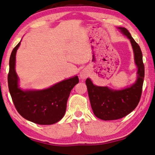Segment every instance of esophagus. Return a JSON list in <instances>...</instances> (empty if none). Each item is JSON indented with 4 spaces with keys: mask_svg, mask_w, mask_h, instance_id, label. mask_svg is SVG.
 <instances>
[{
    "mask_svg": "<svg viewBox=\"0 0 155 155\" xmlns=\"http://www.w3.org/2000/svg\"><path fill=\"white\" fill-rule=\"evenodd\" d=\"M88 76V72L87 70H86V69H83V70L81 71L80 73V77L82 78H85L86 77H87Z\"/></svg>",
    "mask_w": 155,
    "mask_h": 155,
    "instance_id": "esophagus-1",
    "label": "esophagus"
}]
</instances>
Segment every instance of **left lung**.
Instances as JSON below:
<instances>
[{
  "instance_id": "8db88e82",
  "label": "left lung",
  "mask_w": 155,
  "mask_h": 155,
  "mask_svg": "<svg viewBox=\"0 0 155 155\" xmlns=\"http://www.w3.org/2000/svg\"><path fill=\"white\" fill-rule=\"evenodd\" d=\"M129 39L132 46L134 64L137 67V80L123 89L114 90L108 87L94 85L91 78L86 80L88 94L94 114L104 120H117L130 113L139 103L144 77V67L140 48L126 28L118 27Z\"/></svg>"
}]
</instances>
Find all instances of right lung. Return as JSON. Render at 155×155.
I'll use <instances>...</instances> for the list:
<instances>
[{
  "label": "right lung",
  "instance_id": "obj_1",
  "mask_svg": "<svg viewBox=\"0 0 155 155\" xmlns=\"http://www.w3.org/2000/svg\"><path fill=\"white\" fill-rule=\"evenodd\" d=\"M21 42L12 50L9 60L8 84L13 103L18 113L27 120L43 125L54 124L64 117L71 91L79 81L78 76L42 90L22 89L15 70L16 54Z\"/></svg>",
  "mask_w": 155,
  "mask_h": 155
}]
</instances>
